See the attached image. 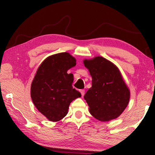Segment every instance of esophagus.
Here are the masks:
<instances>
[{
	"label": "esophagus",
	"instance_id": "esophagus-1",
	"mask_svg": "<svg viewBox=\"0 0 155 155\" xmlns=\"http://www.w3.org/2000/svg\"><path fill=\"white\" fill-rule=\"evenodd\" d=\"M80 92L81 94V95H82V97H83V96L85 95V90H81Z\"/></svg>",
	"mask_w": 155,
	"mask_h": 155
}]
</instances>
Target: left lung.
Instances as JSON below:
<instances>
[{
    "label": "left lung",
    "instance_id": "8db88e82",
    "mask_svg": "<svg viewBox=\"0 0 155 155\" xmlns=\"http://www.w3.org/2000/svg\"><path fill=\"white\" fill-rule=\"evenodd\" d=\"M92 77L91 87L84 96L90 114L101 121L117 118L127 107L130 91L118 68L103 57L85 59Z\"/></svg>",
    "mask_w": 155,
    "mask_h": 155
}]
</instances>
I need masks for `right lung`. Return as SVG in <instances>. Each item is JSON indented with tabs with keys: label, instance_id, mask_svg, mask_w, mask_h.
Segmentation results:
<instances>
[{
	"label": "right lung",
	"instance_id": "obj_1",
	"mask_svg": "<svg viewBox=\"0 0 155 155\" xmlns=\"http://www.w3.org/2000/svg\"><path fill=\"white\" fill-rule=\"evenodd\" d=\"M76 65L68 52L51 55L41 63L31 87V96L36 108L50 121L61 120L68 114L71 102L81 96L72 87V74L68 70Z\"/></svg>",
	"mask_w": 155,
	"mask_h": 155
}]
</instances>
